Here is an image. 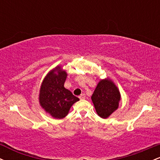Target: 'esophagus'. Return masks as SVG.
<instances>
[{"mask_svg": "<svg viewBox=\"0 0 160 160\" xmlns=\"http://www.w3.org/2000/svg\"><path fill=\"white\" fill-rule=\"evenodd\" d=\"M79 98H80V99H85L86 98V95L85 94H83V93H82V94H81L80 95V96H79Z\"/></svg>", "mask_w": 160, "mask_h": 160, "instance_id": "34e87169", "label": "esophagus"}]
</instances>
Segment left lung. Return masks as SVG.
Masks as SVG:
<instances>
[{"label":"left lung","instance_id":"1","mask_svg":"<svg viewBox=\"0 0 160 160\" xmlns=\"http://www.w3.org/2000/svg\"><path fill=\"white\" fill-rule=\"evenodd\" d=\"M91 98L97 114L106 119L118 109L121 95L114 82L107 78L98 82Z\"/></svg>","mask_w":160,"mask_h":160}]
</instances>
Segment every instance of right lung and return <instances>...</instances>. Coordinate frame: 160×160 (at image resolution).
I'll list each match as a JSON object with an SVG mask.
<instances>
[{
    "label": "right lung",
    "instance_id": "add662e5",
    "mask_svg": "<svg viewBox=\"0 0 160 160\" xmlns=\"http://www.w3.org/2000/svg\"><path fill=\"white\" fill-rule=\"evenodd\" d=\"M67 76L61 66H56L46 75L40 87V105L55 119L65 117L71 106L80 100L64 86Z\"/></svg>",
    "mask_w": 160,
    "mask_h": 160
}]
</instances>
